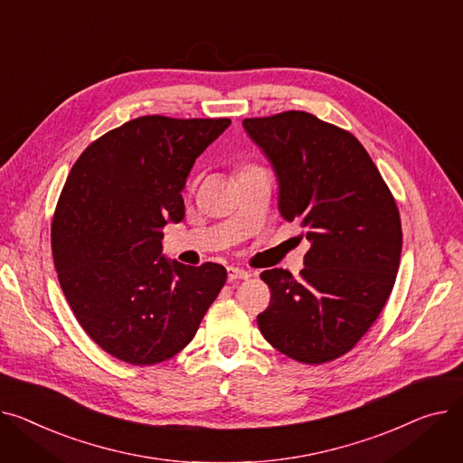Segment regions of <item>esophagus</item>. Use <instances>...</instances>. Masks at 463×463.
Wrapping results in <instances>:
<instances>
[{"instance_id":"esophagus-1","label":"esophagus","mask_w":463,"mask_h":463,"mask_svg":"<svg viewBox=\"0 0 463 463\" xmlns=\"http://www.w3.org/2000/svg\"><path fill=\"white\" fill-rule=\"evenodd\" d=\"M249 279H250L249 270L239 269V267H228V280H230V282H235V280H249Z\"/></svg>"}]
</instances>
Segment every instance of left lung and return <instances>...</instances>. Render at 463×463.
<instances>
[{"label":"left lung","mask_w":463,"mask_h":463,"mask_svg":"<svg viewBox=\"0 0 463 463\" xmlns=\"http://www.w3.org/2000/svg\"><path fill=\"white\" fill-rule=\"evenodd\" d=\"M273 165L279 209L312 242L301 279L269 269L263 338L286 357L323 364L368 333L392 291L402 222L394 196L351 132L307 112L242 121Z\"/></svg>","instance_id":"left-lung-1"}]
</instances>
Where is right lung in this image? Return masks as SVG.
Masks as SVG:
<instances>
[{"mask_svg":"<svg viewBox=\"0 0 463 463\" xmlns=\"http://www.w3.org/2000/svg\"><path fill=\"white\" fill-rule=\"evenodd\" d=\"M228 118L142 116L78 156L52 221V254L69 307L112 357L149 366L194 338L226 284L219 263L168 261L160 228L181 222V190Z\"/></svg>","mask_w":463,"mask_h":463,"instance_id":"1","label":"right lung"}]
</instances>
